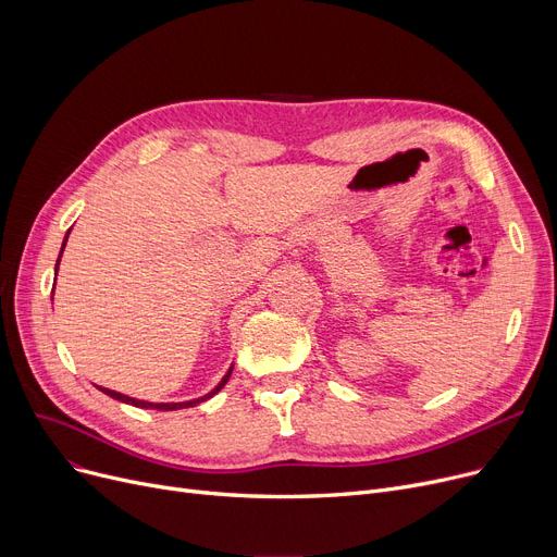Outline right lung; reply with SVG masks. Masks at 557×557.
<instances>
[{
	"label": "right lung",
	"instance_id": "obj_1",
	"mask_svg": "<svg viewBox=\"0 0 557 557\" xmlns=\"http://www.w3.org/2000/svg\"><path fill=\"white\" fill-rule=\"evenodd\" d=\"M65 242H67V237H65ZM63 248H65V244H63ZM58 261H61V257H58ZM55 271H58V263H55ZM230 374H232V368L227 370V374L221 379V384L212 391V393H208L205 397H200V399H191V401H178V404H153V401H141V399H135V397H128V395H122V393H116V391H108V388H101V386H97L101 393H106V395H110L112 399H120V401H126V404H133V406H137V408H158V411H178V408H189V406H196V404H200V401H205V399H210L212 395H216L225 384H227V379H230Z\"/></svg>",
	"mask_w": 557,
	"mask_h": 557
}]
</instances>
